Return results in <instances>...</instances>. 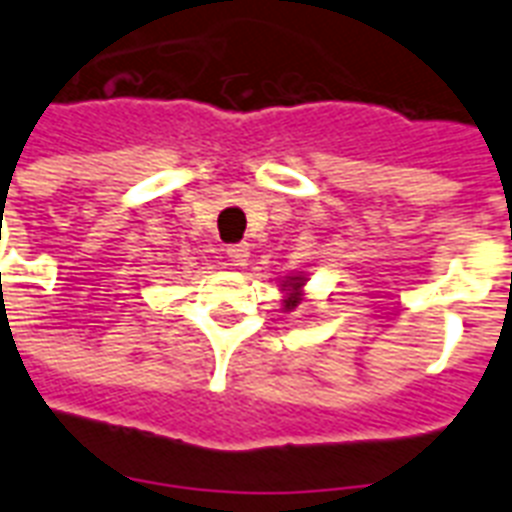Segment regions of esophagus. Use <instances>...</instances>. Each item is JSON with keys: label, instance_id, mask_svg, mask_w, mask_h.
<instances>
[{"label": "esophagus", "instance_id": "34e87169", "mask_svg": "<svg viewBox=\"0 0 512 512\" xmlns=\"http://www.w3.org/2000/svg\"><path fill=\"white\" fill-rule=\"evenodd\" d=\"M251 248L245 243H237V245H229L227 248V259L232 267H245V261H248V256H251Z\"/></svg>", "mask_w": 512, "mask_h": 512}]
</instances>
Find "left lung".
Instances as JSON below:
<instances>
[{
    "label": "left lung",
    "mask_w": 512,
    "mask_h": 512,
    "mask_svg": "<svg viewBox=\"0 0 512 512\" xmlns=\"http://www.w3.org/2000/svg\"><path fill=\"white\" fill-rule=\"evenodd\" d=\"M307 280L310 277L304 275V272H291V275L280 277V293H283V312H293L299 307L301 301L307 299Z\"/></svg>",
    "instance_id": "left-lung-1"
}]
</instances>
